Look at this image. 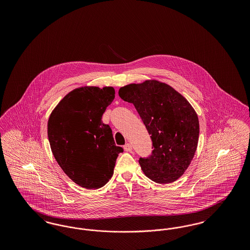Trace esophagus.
Wrapping results in <instances>:
<instances>
[{
    "mask_svg": "<svg viewBox=\"0 0 250 250\" xmlns=\"http://www.w3.org/2000/svg\"><path fill=\"white\" fill-rule=\"evenodd\" d=\"M124 149L125 152H131L132 151V145L130 143H126L125 146H124Z\"/></svg>",
    "mask_w": 250,
    "mask_h": 250,
    "instance_id": "34e87169",
    "label": "esophagus"
}]
</instances>
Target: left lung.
<instances>
[{
	"instance_id": "8db88e82",
	"label": "left lung",
	"mask_w": 250,
	"mask_h": 250,
	"mask_svg": "<svg viewBox=\"0 0 250 250\" xmlns=\"http://www.w3.org/2000/svg\"><path fill=\"white\" fill-rule=\"evenodd\" d=\"M120 97L132 103L153 142V154L140 158L143 173L158 184L178 180L195 155L200 134L198 115L188 99L156 80L121 87Z\"/></svg>"
}]
</instances>
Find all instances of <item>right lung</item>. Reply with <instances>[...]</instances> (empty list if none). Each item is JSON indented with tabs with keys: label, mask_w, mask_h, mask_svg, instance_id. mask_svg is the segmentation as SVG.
I'll return each instance as SVG.
<instances>
[{
	"label": "right lung",
	"mask_w": 250,
	"mask_h": 250,
	"mask_svg": "<svg viewBox=\"0 0 250 250\" xmlns=\"http://www.w3.org/2000/svg\"><path fill=\"white\" fill-rule=\"evenodd\" d=\"M114 97L113 87L82 86L65 95L48 117L52 154L63 172L86 189L104 187L124 152L101 120Z\"/></svg>",
	"instance_id": "obj_1"
}]
</instances>
